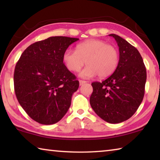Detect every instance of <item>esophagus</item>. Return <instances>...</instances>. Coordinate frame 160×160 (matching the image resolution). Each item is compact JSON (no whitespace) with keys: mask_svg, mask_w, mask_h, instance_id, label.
<instances>
[{"mask_svg":"<svg viewBox=\"0 0 160 160\" xmlns=\"http://www.w3.org/2000/svg\"><path fill=\"white\" fill-rule=\"evenodd\" d=\"M79 82H80V85H82L83 84H85V83H86L87 82L86 81H85V80H79Z\"/></svg>","mask_w":160,"mask_h":160,"instance_id":"1","label":"esophagus"}]
</instances>
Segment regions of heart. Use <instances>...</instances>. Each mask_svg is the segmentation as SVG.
Returning a JSON list of instances; mask_svg holds the SVG:
<instances>
[{
	"label": "heart",
	"mask_w": 160,
	"mask_h": 160,
	"mask_svg": "<svg viewBox=\"0 0 160 160\" xmlns=\"http://www.w3.org/2000/svg\"><path fill=\"white\" fill-rule=\"evenodd\" d=\"M63 60L68 70L78 72L85 63L88 64L80 72L82 78H90L98 75L105 78L113 74L117 68L119 53L114 46L99 39H89L76 46V50H66Z\"/></svg>",
	"instance_id": "heart-1"
}]
</instances>
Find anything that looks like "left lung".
<instances>
[{"label":"left lung","mask_w":160,"mask_h":160,"mask_svg":"<svg viewBox=\"0 0 160 160\" xmlns=\"http://www.w3.org/2000/svg\"><path fill=\"white\" fill-rule=\"evenodd\" d=\"M119 47V62L114 72L102 82L92 83V108L103 120L118 123L128 120L141 104L147 79L146 68L136 48L112 34Z\"/></svg>","instance_id":"8db88e82"}]
</instances>
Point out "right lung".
<instances>
[{
  "instance_id": "1",
  "label": "right lung",
  "mask_w": 160,
  "mask_h": 160,
  "mask_svg": "<svg viewBox=\"0 0 160 160\" xmlns=\"http://www.w3.org/2000/svg\"><path fill=\"white\" fill-rule=\"evenodd\" d=\"M78 40L51 37L37 42L23 51L16 63V97L29 117L38 123H57L70 108L79 81L65 66L63 56L69 46Z\"/></svg>"
}]
</instances>
